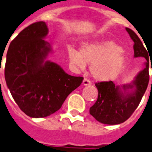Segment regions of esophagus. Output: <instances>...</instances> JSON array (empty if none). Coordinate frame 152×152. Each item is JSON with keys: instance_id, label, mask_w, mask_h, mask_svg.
Here are the masks:
<instances>
[{"instance_id": "34e87169", "label": "esophagus", "mask_w": 152, "mask_h": 152, "mask_svg": "<svg viewBox=\"0 0 152 152\" xmlns=\"http://www.w3.org/2000/svg\"><path fill=\"white\" fill-rule=\"evenodd\" d=\"M82 84H83L84 85H90L91 84V81L90 80H88V78H85L83 80V82H82Z\"/></svg>"}]
</instances>
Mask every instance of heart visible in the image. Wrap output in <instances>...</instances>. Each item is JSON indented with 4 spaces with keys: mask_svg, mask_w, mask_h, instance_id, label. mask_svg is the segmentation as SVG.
I'll return each instance as SVG.
<instances>
[{
    "mask_svg": "<svg viewBox=\"0 0 152 152\" xmlns=\"http://www.w3.org/2000/svg\"><path fill=\"white\" fill-rule=\"evenodd\" d=\"M71 62L81 70L91 64L90 72L99 81L112 80L118 76L124 64V56L120 46L111 40L85 42L80 52L68 50Z\"/></svg>",
    "mask_w": 152,
    "mask_h": 152,
    "instance_id": "1",
    "label": "heart"
}]
</instances>
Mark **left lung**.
<instances>
[{"label": "left lung", "instance_id": "obj_1", "mask_svg": "<svg viewBox=\"0 0 152 152\" xmlns=\"http://www.w3.org/2000/svg\"><path fill=\"white\" fill-rule=\"evenodd\" d=\"M126 30L134 42V56L145 57L147 61L146 67L137 75L132 84L124 85L122 88L115 85L112 81L96 83L99 96L96 103L90 108L89 113L102 124L115 125L125 122L137 108L148 85V50H146L141 39L133 30L128 28H126ZM134 87V91L130 94L127 92V90Z\"/></svg>", "mask_w": 152, "mask_h": 152}]
</instances>
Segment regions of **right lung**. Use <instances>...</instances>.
<instances>
[{"label":"right lung","mask_w":152,"mask_h":152,"mask_svg":"<svg viewBox=\"0 0 152 152\" xmlns=\"http://www.w3.org/2000/svg\"><path fill=\"white\" fill-rule=\"evenodd\" d=\"M47 34L44 22L31 24L11 41L7 53V88L20 110L33 118L46 117L60 110L84 79L45 61L51 52L50 45L43 39Z\"/></svg>","instance_id":"obj_1"}]
</instances>
